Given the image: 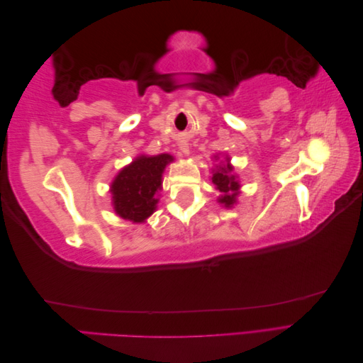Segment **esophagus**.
<instances>
[{
    "mask_svg": "<svg viewBox=\"0 0 363 363\" xmlns=\"http://www.w3.org/2000/svg\"><path fill=\"white\" fill-rule=\"evenodd\" d=\"M180 151L183 152V155H189V147L188 145H182Z\"/></svg>",
    "mask_w": 363,
    "mask_h": 363,
    "instance_id": "esophagus-1",
    "label": "esophagus"
}]
</instances>
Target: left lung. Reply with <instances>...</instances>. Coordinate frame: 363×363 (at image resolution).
I'll list each match as a JSON object with an SVG mask.
<instances>
[{
    "mask_svg": "<svg viewBox=\"0 0 363 363\" xmlns=\"http://www.w3.org/2000/svg\"><path fill=\"white\" fill-rule=\"evenodd\" d=\"M232 171L233 167L228 164L227 159V164H219V167H216V171L213 169L212 175V183L216 186V189L223 194L218 199V201L224 204L225 207H232L236 203V196L239 195L240 188L236 175H233Z\"/></svg>",
    "mask_w": 363,
    "mask_h": 363,
    "instance_id": "left-lung-1",
    "label": "left lung"
}]
</instances>
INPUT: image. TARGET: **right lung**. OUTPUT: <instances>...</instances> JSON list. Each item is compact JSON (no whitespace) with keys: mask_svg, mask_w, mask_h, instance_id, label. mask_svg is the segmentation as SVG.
Listing matches in <instances>:
<instances>
[{"mask_svg":"<svg viewBox=\"0 0 363 363\" xmlns=\"http://www.w3.org/2000/svg\"><path fill=\"white\" fill-rule=\"evenodd\" d=\"M172 160L169 155L139 156L121 169L111 186L115 212L128 221L144 223L156 211L162 174Z\"/></svg>","mask_w":363,"mask_h":363,"instance_id":"obj_1","label":"right lung"}]
</instances>
